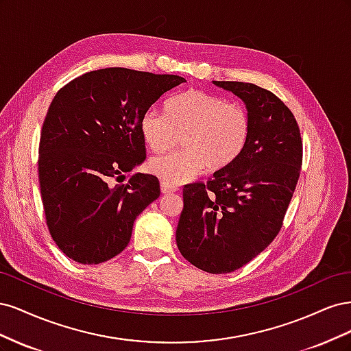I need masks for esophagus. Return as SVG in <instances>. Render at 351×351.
I'll return each instance as SVG.
<instances>
[{"label": "esophagus", "instance_id": "obj_1", "mask_svg": "<svg viewBox=\"0 0 351 351\" xmlns=\"http://www.w3.org/2000/svg\"><path fill=\"white\" fill-rule=\"evenodd\" d=\"M177 190H178V187L176 184L164 182V180L161 182V192L162 193H173V192H177Z\"/></svg>", "mask_w": 351, "mask_h": 351}]
</instances>
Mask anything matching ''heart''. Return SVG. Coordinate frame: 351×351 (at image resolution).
I'll list each match as a JSON object with an SVG mask.
<instances>
[{
    "label": "heart",
    "mask_w": 351,
    "mask_h": 351,
    "mask_svg": "<svg viewBox=\"0 0 351 351\" xmlns=\"http://www.w3.org/2000/svg\"><path fill=\"white\" fill-rule=\"evenodd\" d=\"M250 115L237 104L205 90H187L173 97L165 114L155 108L141 117V134L154 152L183 147L149 159L147 168L164 182L182 183L206 165L209 171L228 167L243 152L250 136Z\"/></svg>",
    "instance_id": "heart-1"
}]
</instances>
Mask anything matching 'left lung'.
I'll list each match as a JSON object with an SVG mask.
<instances>
[{
	"label": "left lung",
	"mask_w": 351,
	"mask_h": 351,
	"mask_svg": "<svg viewBox=\"0 0 351 351\" xmlns=\"http://www.w3.org/2000/svg\"><path fill=\"white\" fill-rule=\"evenodd\" d=\"M236 93L250 115L246 147L208 182L183 187L176 240L196 268L227 274L269 246L299 182L303 143L290 108L272 92L244 82H215Z\"/></svg>",
	"instance_id": "obj_1"
}]
</instances>
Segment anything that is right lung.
Masks as SVG:
<instances>
[{"mask_svg":"<svg viewBox=\"0 0 351 351\" xmlns=\"http://www.w3.org/2000/svg\"><path fill=\"white\" fill-rule=\"evenodd\" d=\"M186 79L123 67L84 73L52 99L39 141V186L58 249L83 265L121 253L136 217L159 197L145 161L141 117Z\"/></svg>","mask_w":351,"mask_h":351,"instance_id":"right-lung-1","label":"right lung"}]
</instances>
